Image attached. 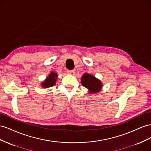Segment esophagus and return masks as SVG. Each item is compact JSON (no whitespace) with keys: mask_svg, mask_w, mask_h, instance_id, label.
Masks as SVG:
<instances>
[{"mask_svg":"<svg viewBox=\"0 0 151 151\" xmlns=\"http://www.w3.org/2000/svg\"><path fill=\"white\" fill-rule=\"evenodd\" d=\"M67 74H70V75H75L76 71L74 70H67Z\"/></svg>","mask_w":151,"mask_h":151,"instance_id":"obj_1","label":"esophagus"}]
</instances>
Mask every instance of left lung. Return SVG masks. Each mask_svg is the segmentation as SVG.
I'll return each mask as SVG.
<instances>
[{"mask_svg":"<svg viewBox=\"0 0 151 151\" xmlns=\"http://www.w3.org/2000/svg\"><path fill=\"white\" fill-rule=\"evenodd\" d=\"M81 83L84 87L88 89L91 93H97L102 86L100 80L88 74H84L81 79Z\"/></svg>","mask_w":151,"mask_h":151,"instance_id":"obj_1","label":"left lung"}]
</instances>
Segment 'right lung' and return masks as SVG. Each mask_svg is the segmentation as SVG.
Instances as JSON below:
<instances>
[{
  "label": "right lung",
  "instance_id": "obj_1",
  "mask_svg": "<svg viewBox=\"0 0 151 151\" xmlns=\"http://www.w3.org/2000/svg\"><path fill=\"white\" fill-rule=\"evenodd\" d=\"M57 78V74L54 72H51L50 75H49L47 78L45 80L44 83H42V87L44 88L51 87L54 86L56 83V79Z\"/></svg>",
  "mask_w": 151,
  "mask_h": 151
}]
</instances>
